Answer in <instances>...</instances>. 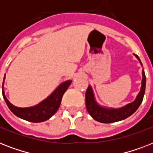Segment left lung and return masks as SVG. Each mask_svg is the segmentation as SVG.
I'll use <instances>...</instances> for the list:
<instances>
[{
    "instance_id": "1",
    "label": "left lung",
    "mask_w": 153,
    "mask_h": 153,
    "mask_svg": "<svg viewBox=\"0 0 153 153\" xmlns=\"http://www.w3.org/2000/svg\"><path fill=\"white\" fill-rule=\"evenodd\" d=\"M135 55L140 62L139 57L137 55ZM142 76L141 89H140V93L138 94L136 100L130 104H128L125 107L117 109H106L99 106L94 101L92 89L89 86L86 91V106L89 114H91V116L95 121L102 122V123H113V122L124 120L132 115L138 109V107L140 106V105L141 104L143 101V98H144L145 85H146V78H145V74L144 71H142Z\"/></svg>"
}]
</instances>
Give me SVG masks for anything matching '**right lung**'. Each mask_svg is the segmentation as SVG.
Returning <instances> with one entry per match:
<instances>
[{
    "label": "right lung",
    "instance_id": "right-lung-1",
    "mask_svg": "<svg viewBox=\"0 0 153 153\" xmlns=\"http://www.w3.org/2000/svg\"><path fill=\"white\" fill-rule=\"evenodd\" d=\"M71 83V80L65 82L61 84L47 99L43 101L41 103H39L36 106L29 107V108H19L11 104L4 95L3 85H2V94L9 109L16 116L26 121L37 123V122L46 121L55 114V112L59 108L62 95L64 94Z\"/></svg>",
    "mask_w": 153,
    "mask_h": 153
}]
</instances>
